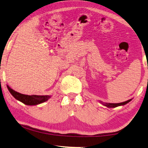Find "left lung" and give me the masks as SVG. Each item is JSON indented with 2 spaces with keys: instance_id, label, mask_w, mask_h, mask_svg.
Returning a JSON list of instances; mask_svg holds the SVG:
<instances>
[{
  "instance_id": "8db88e82",
  "label": "left lung",
  "mask_w": 148,
  "mask_h": 148,
  "mask_svg": "<svg viewBox=\"0 0 148 148\" xmlns=\"http://www.w3.org/2000/svg\"><path fill=\"white\" fill-rule=\"evenodd\" d=\"M132 101V99H130L128 101L123 102V103H103V102L100 101L99 102L101 103L102 104H103L104 106H106L108 108H115L117 107V106H124L125 104H126L127 103H128L129 102H130Z\"/></svg>"
}]
</instances>
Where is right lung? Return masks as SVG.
Wrapping results in <instances>:
<instances>
[{
    "label": "right lung",
    "mask_w": 148,
    "mask_h": 148,
    "mask_svg": "<svg viewBox=\"0 0 148 148\" xmlns=\"http://www.w3.org/2000/svg\"><path fill=\"white\" fill-rule=\"evenodd\" d=\"M7 88L9 91L11 93V95L15 98L16 99L18 100L22 103L26 105L33 106V105H38V104L44 103L48 101L51 98L50 95H23L21 93L18 92L15 90L12 89L8 85H7Z\"/></svg>",
    "instance_id": "add662e5"
}]
</instances>
